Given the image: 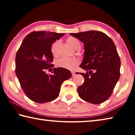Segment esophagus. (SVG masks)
<instances>
[{
    "label": "esophagus",
    "instance_id": "obj_1",
    "mask_svg": "<svg viewBox=\"0 0 135 135\" xmlns=\"http://www.w3.org/2000/svg\"><path fill=\"white\" fill-rule=\"evenodd\" d=\"M71 74H72V76H73L75 75V73L74 72V71H71Z\"/></svg>",
    "mask_w": 135,
    "mask_h": 135
}]
</instances>
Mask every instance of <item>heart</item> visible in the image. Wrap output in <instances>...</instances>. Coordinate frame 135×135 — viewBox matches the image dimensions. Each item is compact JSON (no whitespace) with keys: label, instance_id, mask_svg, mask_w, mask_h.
Returning a JSON list of instances; mask_svg holds the SVG:
<instances>
[{"label":"heart","instance_id":"heart-1","mask_svg":"<svg viewBox=\"0 0 135 135\" xmlns=\"http://www.w3.org/2000/svg\"><path fill=\"white\" fill-rule=\"evenodd\" d=\"M67 43L71 49L74 50H78L81 47V43L77 38L73 37H70L67 39ZM58 41L52 44L51 47V51L52 54H55L57 52V46ZM79 64L78 60L75 58H68L63 57L57 60V65L65 69L73 70Z\"/></svg>","mask_w":135,"mask_h":135}]
</instances>
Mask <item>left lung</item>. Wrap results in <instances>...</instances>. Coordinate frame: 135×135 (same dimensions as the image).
Wrapping results in <instances>:
<instances>
[{
    "label": "left lung",
    "mask_w": 135,
    "mask_h": 135,
    "mask_svg": "<svg viewBox=\"0 0 135 135\" xmlns=\"http://www.w3.org/2000/svg\"><path fill=\"white\" fill-rule=\"evenodd\" d=\"M84 44V56L80 67L86 73L78 93L81 99L99 104L109 98L120 77V60L109 37L99 31L70 33Z\"/></svg>",
    "instance_id": "obj_1"
}]
</instances>
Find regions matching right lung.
<instances>
[{
	"mask_svg": "<svg viewBox=\"0 0 135 135\" xmlns=\"http://www.w3.org/2000/svg\"><path fill=\"white\" fill-rule=\"evenodd\" d=\"M64 35L46 31H34L24 38L16 55L15 72L20 86L29 99L39 104L52 101L59 95L63 82L72 75L63 68H54L52 74L46 70L52 67V44Z\"/></svg>",
	"mask_w": 135,
	"mask_h": 135,
	"instance_id": "right-lung-1",
	"label": "right lung"
}]
</instances>
